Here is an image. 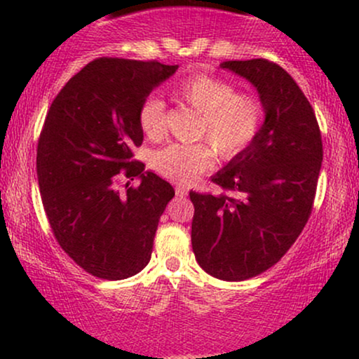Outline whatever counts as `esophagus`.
Returning a JSON list of instances; mask_svg holds the SVG:
<instances>
[{
    "label": "esophagus",
    "instance_id": "1",
    "mask_svg": "<svg viewBox=\"0 0 359 359\" xmlns=\"http://www.w3.org/2000/svg\"><path fill=\"white\" fill-rule=\"evenodd\" d=\"M175 194H177V197L187 196V189H184L182 185H177V187H175Z\"/></svg>",
    "mask_w": 359,
    "mask_h": 359
}]
</instances>
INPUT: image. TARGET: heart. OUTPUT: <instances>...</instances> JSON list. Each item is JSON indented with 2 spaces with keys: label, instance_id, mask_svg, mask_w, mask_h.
<instances>
[{
  "label": "heart",
  "instance_id": "b5f03b06",
  "mask_svg": "<svg viewBox=\"0 0 359 359\" xmlns=\"http://www.w3.org/2000/svg\"><path fill=\"white\" fill-rule=\"evenodd\" d=\"M174 96L201 114L197 137L209 142L222 160H233L243 154L262 128V101L251 94H238L233 84L219 77L197 74L180 82ZM138 123L148 138L163 137V101L156 96L147 97L140 106ZM210 147L204 143L168 145L154 155V167L168 179L189 184L212 167L214 152Z\"/></svg>",
  "mask_w": 359,
  "mask_h": 359
}]
</instances>
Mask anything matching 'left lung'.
<instances>
[{
    "label": "left lung",
    "instance_id": "8db88e82",
    "mask_svg": "<svg viewBox=\"0 0 359 359\" xmlns=\"http://www.w3.org/2000/svg\"><path fill=\"white\" fill-rule=\"evenodd\" d=\"M219 67L258 90L265 119L251 145L212 177L231 196L191 192V238L201 269L241 282L273 266L302 233L320 174L323 140L311 102L280 65L251 59Z\"/></svg>",
    "mask_w": 359,
    "mask_h": 359
}]
</instances>
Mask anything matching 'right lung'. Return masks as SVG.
I'll use <instances>...</instances> for the list:
<instances>
[{"instance_id":"obj_1","label":"right lung","mask_w":359,"mask_h":359,"mask_svg":"<svg viewBox=\"0 0 359 359\" xmlns=\"http://www.w3.org/2000/svg\"><path fill=\"white\" fill-rule=\"evenodd\" d=\"M179 65L93 60L53 100L45 118L36 175L48 222L62 250L97 278L123 280L148 265L160 216L174 187L131 160L143 142L138 111ZM138 188L116 189L117 174Z\"/></svg>"}]
</instances>
